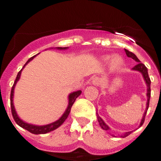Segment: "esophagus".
<instances>
[{"mask_svg":"<svg viewBox=\"0 0 161 161\" xmlns=\"http://www.w3.org/2000/svg\"><path fill=\"white\" fill-rule=\"evenodd\" d=\"M92 83H93V85H95V86H99V85L102 84V79H101L99 76H95V77H93V80H92Z\"/></svg>","mask_w":161,"mask_h":161,"instance_id":"esophagus-1","label":"esophagus"}]
</instances>
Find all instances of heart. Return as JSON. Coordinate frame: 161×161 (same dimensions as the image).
<instances>
[{
    "instance_id": "heart-1",
    "label": "heart",
    "mask_w": 161,
    "mask_h": 161,
    "mask_svg": "<svg viewBox=\"0 0 161 161\" xmlns=\"http://www.w3.org/2000/svg\"><path fill=\"white\" fill-rule=\"evenodd\" d=\"M106 59L108 60L109 58H107ZM123 59H122V58L118 56V55H116V56H114V57L111 59L110 64H111V67L113 68H119L123 65Z\"/></svg>"
}]
</instances>
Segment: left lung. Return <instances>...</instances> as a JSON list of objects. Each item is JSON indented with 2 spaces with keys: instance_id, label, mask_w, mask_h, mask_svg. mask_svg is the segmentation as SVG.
<instances>
[{
  "instance_id": "obj_1",
  "label": "left lung",
  "mask_w": 161,
  "mask_h": 161,
  "mask_svg": "<svg viewBox=\"0 0 161 161\" xmlns=\"http://www.w3.org/2000/svg\"><path fill=\"white\" fill-rule=\"evenodd\" d=\"M125 52H126V55H127V57L131 58V59H133L134 60L137 62V64L134 67L133 70L139 71V72H140L142 74H143V78H144L145 81H146V83H147V108H146V111H145L144 114H143V119H142V120H141V123H140V126H141L143 124V123H144V119H145V116H146V113H147V109H148V107H149V101H150V97H151V80H150V78H149V76H148V73H147V68L145 67V65L143 64L140 63V60L138 59L137 56H136V55H135L134 53H132L131 52H129L128 50L125 49ZM97 120H98V123H99V124H100V126L102 127V129H103V130H109V126H108L106 124V123H104V121L102 120V119H101L99 116H98V115H97ZM130 133H131L130 131V132H126V133H125L124 135L122 136V137H123V138L126 137V136H129Z\"/></svg>"
}]
</instances>
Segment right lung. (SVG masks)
Listing matches in <instances>:
<instances>
[{"label": "right lung", "mask_w": 161, "mask_h": 161, "mask_svg": "<svg viewBox=\"0 0 161 161\" xmlns=\"http://www.w3.org/2000/svg\"><path fill=\"white\" fill-rule=\"evenodd\" d=\"M66 48L67 47H58L57 49L64 50V49H66ZM35 57V55H34L33 57L30 58V59L27 60V62L25 63V64H27L30 61L32 60V59H34ZM25 64L24 65L23 68L25 66ZM22 70V69H21V70L18 72V75H17L16 80H15V81H14V85H13L12 89H11V93H10L11 112H12V115H13V118H14V121L16 122V123L18 125V126H20L21 127H22V128L25 129V130H27L28 131H30L31 133L35 134V135H38V134H46V133H48V132H50V131H52V130H55V129L58 128L59 126H61V125L63 124L64 122L66 120L67 118H68V114H69V113H70L71 108H72V105H73V103L75 102V101H76V98H77L80 95V93H81V91L80 90L76 91V92H73V93H72L69 94V96H68V108H67V109L65 110V112H64V114H63V116H62V117H61L59 120L55 121V122H54V123H50V124H48V125H45V126H35V125L28 124V123H25V122H23V121L21 120V119L18 118V116L17 115L16 111H15V109H14V103H13V96H14V86H15V85H16L17 81H18V80H19Z\"/></svg>", "instance_id": "right-lung-1"}]
</instances>
